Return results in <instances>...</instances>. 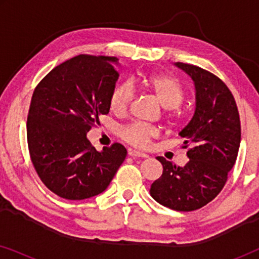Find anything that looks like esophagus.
<instances>
[{
  "mask_svg": "<svg viewBox=\"0 0 259 259\" xmlns=\"http://www.w3.org/2000/svg\"><path fill=\"white\" fill-rule=\"evenodd\" d=\"M128 155L133 158H148V155L146 153H143V152H139V151H133L131 150L128 151Z\"/></svg>",
  "mask_w": 259,
  "mask_h": 259,
  "instance_id": "obj_1",
  "label": "esophagus"
}]
</instances>
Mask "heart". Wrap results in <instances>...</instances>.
I'll list each match as a JSON object with an SVG mask.
<instances>
[{"label":"heart","instance_id":"heart-1","mask_svg":"<svg viewBox=\"0 0 259 259\" xmlns=\"http://www.w3.org/2000/svg\"><path fill=\"white\" fill-rule=\"evenodd\" d=\"M134 88H143L153 94L165 108L171 109L168 118H176L175 108L182 104L185 98V91L176 77L169 75H151L141 79H134L131 82H122L114 87L109 95V108L118 116L128 113L133 104L136 92ZM119 136L123 141L137 147H147L151 141L160 136V131L154 126L143 123H130L119 130Z\"/></svg>","mask_w":259,"mask_h":259}]
</instances>
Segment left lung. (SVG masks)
I'll use <instances>...</instances> for the list:
<instances>
[{
	"mask_svg": "<svg viewBox=\"0 0 259 259\" xmlns=\"http://www.w3.org/2000/svg\"><path fill=\"white\" fill-rule=\"evenodd\" d=\"M196 86V111L179 134L189 161L179 167L157 157L162 175L151 185L154 200L176 211L205 206L224 187L240 144V120L235 98L213 73L190 63L177 62Z\"/></svg>",
	"mask_w": 259,
	"mask_h": 259,
	"instance_id": "left-lung-1",
	"label": "left lung"
}]
</instances>
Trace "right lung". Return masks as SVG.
<instances>
[{"instance_id": "add662e5", "label": "right lung", "mask_w": 259, "mask_h": 259, "mask_svg": "<svg viewBox=\"0 0 259 259\" xmlns=\"http://www.w3.org/2000/svg\"><path fill=\"white\" fill-rule=\"evenodd\" d=\"M115 56L80 54L52 69L35 87L27 119V141L41 182L69 200L107 189L127 151L114 143L98 152L86 134L108 114L119 73Z\"/></svg>"}]
</instances>
